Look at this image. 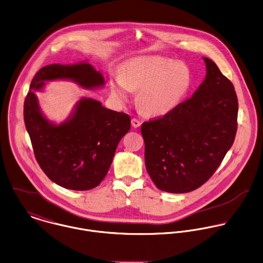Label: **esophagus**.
<instances>
[{
	"instance_id": "esophagus-1",
	"label": "esophagus",
	"mask_w": 263,
	"mask_h": 263,
	"mask_svg": "<svg viewBox=\"0 0 263 263\" xmlns=\"http://www.w3.org/2000/svg\"><path fill=\"white\" fill-rule=\"evenodd\" d=\"M131 123H132V126H133L134 128H138V127L141 125L140 121H139V120H137V119H135V118L131 120Z\"/></svg>"
}]
</instances>
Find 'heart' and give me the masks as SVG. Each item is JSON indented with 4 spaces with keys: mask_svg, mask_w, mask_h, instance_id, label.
Here are the masks:
<instances>
[{
    "mask_svg": "<svg viewBox=\"0 0 263 263\" xmlns=\"http://www.w3.org/2000/svg\"><path fill=\"white\" fill-rule=\"evenodd\" d=\"M191 85V71L183 63L159 57H142L127 64L121 78L111 83V92L119 99L128 97V90L139 91L137 103L149 116L164 115L181 100Z\"/></svg>",
    "mask_w": 263,
    "mask_h": 263,
    "instance_id": "1",
    "label": "heart"
}]
</instances>
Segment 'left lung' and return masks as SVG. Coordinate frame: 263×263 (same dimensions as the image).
<instances>
[{
    "instance_id": "obj_1",
    "label": "left lung",
    "mask_w": 263,
    "mask_h": 263,
    "mask_svg": "<svg viewBox=\"0 0 263 263\" xmlns=\"http://www.w3.org/2000/svg\"><path fill=\"white\" fill-rule=\"evenodd\" d=\"M194 95L141 125L146 170L164 192L184 194L207 182L232 147L239 102L233 83L211 59Z\"/></svg>"
}]
</instances>
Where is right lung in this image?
I'll return each instance as SVG.
<instances>
[{
	"label": "right lung",
	"instance_id": "right-lung-1",
	"mask_svg": "<svg viewBox=\"0 0 263 263\" xmlns=\"http://www.w3.org/2000/svg\"><path fill=\"white\" fill-rule=\"evenodd\" d=\"M69 79L84 88L99 87L104 79L91 64H50L33 77L24 100L23 117L34 158L44 173L56 184L88 191L103 180L122 137L130 130L125 112L105 108L97 100H80L70 120L55 126L41 114L34 90L44 81Z\"/></svg>",
	"mask_w": 263,
	"mask_h": 263
}]
</instances>
